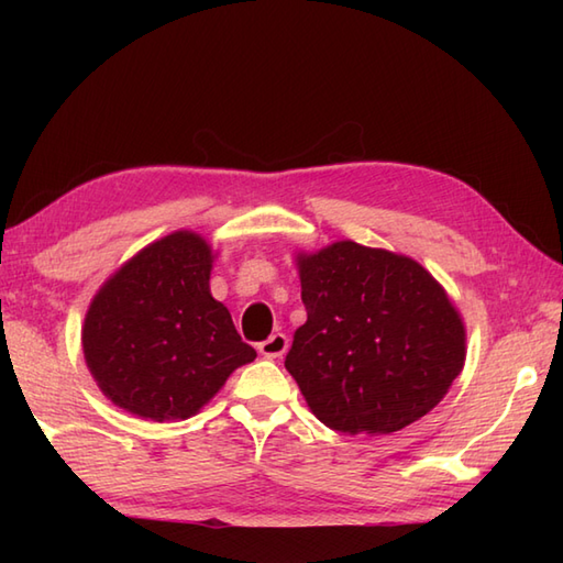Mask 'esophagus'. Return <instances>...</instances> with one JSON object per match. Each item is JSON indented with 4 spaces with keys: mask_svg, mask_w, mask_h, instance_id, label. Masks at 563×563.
<instances>
[{
    "mask_svg": "<svg viewBox=\"0 0 563 563\" xmlns=\"http://www.w3.org/2000/svg\"><path fill=\"white\" fill-rule=\"evenodd\" d=\"M285 351H288V336L285 333H273L271 339L258 343V353L263 357H283Z\"/></svg>",
    "mask_w": 563,
    "mask_h": 563,
    "instance_id": "1",
    "label": "esophagus"
}]
</instances>
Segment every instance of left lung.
<instances>
[{
	"instance_id": "1",
	"label": "left lung",
	"mask_w": 563,
	"mask_h": 563,
	"mask_svg": "<svg viewBox=\"0 0 563 563\" xmlns=\"http://www.w3.org/2000/svg\"><path fill=\"white\" fill-rule=\"evenodd\" d=\"M307 321L285 367L321 423L387 435L445 397L464 367V324L421 263L336 242L297 254Z\"/></svg>"
}]
</instances>
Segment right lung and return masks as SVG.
<instances>
[{
  "mask_svg": "<svg viewBox=\"0 0 563 563\" xmlns=\"http://www.w3.org/2000/svg\"><path fill=\"white\" fill-rule=\"evenodd\" d=\"M212 249L174 232L123 263L89 305L81 349L115 406L150 421H186L256 351L210 295Z\"/></svg>",
  "mask_w": 563,
  "mask_h": 563,
  "instance_id": "add662e5",
  "label": "right lung"
}]
</instances>
